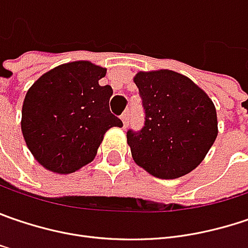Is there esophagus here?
<instances>
[{"label":"esophagus","instance_id":"34e87169","mask_svg":"<svg viewBox=\"0 0 248 248\" xmlns=\"http://www.w3.org/2000/svg\"><path fill=\"white\" fill-rule=\"evenodd\" d=\"M129 116H130L129 110H124V113L121 115V119H122V122H124V124H127V122H129Z\"/></svg>","mask_w":248,"mask_h":248}]
</instances>
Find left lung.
Segmentation results:
<instances>
[{"label":"left lung","instance_id":"left-lung-1","mask_svg":"<svg viewBox=\"0 0 248 248\" xmlns=\"http://www.w3.org/2000/svg\"><path fill=\"white\" fill-rule=\"evenodd\" d=\"M144 126L127 130L135 163L163 180L182 177L202 163L217 136L216 109L194 81L171 70L135 76Z\"/></svg>","mask_w":248,"mask_h":248}]
</instances>
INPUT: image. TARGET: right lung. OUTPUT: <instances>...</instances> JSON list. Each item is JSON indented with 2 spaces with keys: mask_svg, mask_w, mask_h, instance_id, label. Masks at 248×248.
<instances>
[{
  "mask_svg": "<svg viewBox=\"0 0 248 248\" xmlns=\"http://www.w3.org/2000/svg\"><path fill=\"white\" fill-rule=\"evenodd\" d=\"M107 68L91 62L54 67L28 90L21 129L39 164L71 174L95 158L104 135L124 124L109 110L110 85H99Z\"/></svg>",
  "mask_w": 248,
  "mask_h": 248,
  "instance_id": "right-lung-1",
  "label": "right lung"
}]
</instances>
